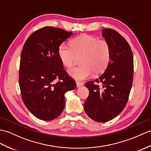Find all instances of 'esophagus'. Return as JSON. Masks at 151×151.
I'll return each mask as SVG.
<instances>
[{
    "mask_svg": "<svg viewBox=\"0 0 151 151\" xmlns=\"http://www.w3.org/2000/svg\"><path fill=\"white\" fill-rule=\"evenodd\" d=\"M76 87H79L83 85V83L82 82H76Z\"/></svg>",
    "mask_w": 151,
    "mask_h": 151,
    "instance_id": "obj_1",
    "label": "esophagus"
}]
</instances>
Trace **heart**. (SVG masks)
Wrapping results in <instances>:
<instances>
[{
	"instance_id": "obj_1",
	"label": "heart",
	"mask_w": 151,
	"mask_h": 151,
	"mask_svg": "<svg viewBox=\"0 0 151 151\" xmlns=\"http://www.w3.org/2000/svg\"><path fill=\"white\" fill-rule=\"evenodd\" d=\"M58 57L65 67L74 65L76 57L80 58L81 65L68 71L69 75L77 80H83L93 75H100L106 69L111 57V48L106 40L88 35L76 38L71 45L67 43L60 45Z\"/></svg>"
}]
</instances>
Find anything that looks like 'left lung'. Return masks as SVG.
<instances>
[{"mask_svg": "<svg viewBox=\"0 0 151 151\" xmlns=\"http://www.w3.org/2000/svg\"><path fill=\"white\" fill-rule=\"evenodd\" d=\"M101 31L111 45V60L99 78L85 83L89 94L84 103V109L92 120L106 122L120 114L127 103L132 87L134 61L130 45L120 33L109 28ZM98 83L103 86L100 88Z\"/></svg>", "mask_w": 151, "mask_h": 151, "instance_id": "1", "label": "left lung"}]
</instances>
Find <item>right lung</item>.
I'll use <instances>...</instances> for the list:
<instances>
[{
  "instance_id": "obj_1",
  "label": "right lung",
  "mask_w": 151,
  "mask_h": 151,
  "mask_svg": "<svg viewBox=\"0 0 151 151\" xmlns=\"http://www.w3.org/2000/svg\"><path fill=\"white\" fill-rule=\"evenodd\" d=\"M72 34L44 27L31 34L24 45L19 68L21 96L28 110L40 120L50 121L60 116L65 107V93L76 87L58 55L60 45Z\"/></svg>"
}]
</instances>
